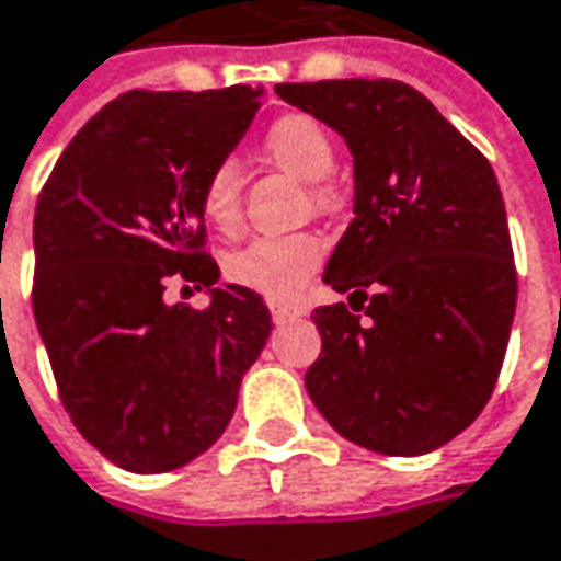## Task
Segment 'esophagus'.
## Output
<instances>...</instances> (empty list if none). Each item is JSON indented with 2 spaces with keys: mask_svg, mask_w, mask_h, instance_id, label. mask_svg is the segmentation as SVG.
<instances>
[{
  "mask_svg": "<svg viewBox=\"0 0 561 561\" xmlns=\"http://www.w3.org/2000/svg\"><path fill=\"white\" fill-rule=\"evenodd\" d=\"M270 313H273V320H276V323H282V320H291V317H301L305 310H301V307L285 305V301H270Z\"/></svg>",
  "mask_w": 561,
  "mask_h": 561,
  "instance_id": "1",
  "label": "esophagus"
}]
</instances>
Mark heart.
Listing matches in <instances>:
<instances>
[{"mask_svg": "<svg viewBox=\"0 0 561 561\" xmlns=\"http://www.w3.org/2000/svg\"><path fill=\"white\" fill-rule=\"evenodd\" d=\"M260 147L270 162L307 182L317 207H332L335 191L327 175L335 165V144L313 115L307 112L279 115L266 128ZM201 209L209 226L222 232H232L241 222V169L234 159H219L209 169L201 187ZM323 254L327 248L317 234H260L229 256L226 273L244 288L285 301L295 298L305 288V282L320 270Z\"/></svg>", "mask_w": 561, "mask_h": 561, "instance_id": "obj_1", "label": "heart"}]
</instances>
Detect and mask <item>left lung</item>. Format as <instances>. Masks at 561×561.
Instances as JSON below:
<instances>
[{
	"mask_svg": "<svg viewBox=\"0 0 561 561\" xmlns=\"http://www.w3.org/2000/svg\"><path fill=\"white\" fill-rule=\"evenodd\" d=\"M276 93L335 128L354 157V219L323 273L348 305L313 310L323 352L305 374L307 392L364 449H439L490 402L515 317L518 273L496 172L402 81Z\"/></svg>",
	"mask_w": 561,
	"mask_h": 561,
	"instance_id": "obj_1",
	"label": "left lung"
}]
</instances>
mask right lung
I'll list each match as a JSON object with an SVG mask.
<instances>
[{
  "mask_svg": "<svg viewBox=\"0 0 561 561\" xmlns=\"http://www.w3.org/2000/svg\"><path fill=\"white\" fill-rule=\"evenodd\" d=\"M248 84L131 90L65 147L34 216V317L71 424L112 465L175 471L229 426L270 339V310L222 285L201 187L260 110ZM169 280L209 287L207 311L165 306Z\"/></svg>",
  "mask_w": 561,
  "mask_h": 561,
  "instance_id": "right-lung-1",
  "label": "right lung"
}]
</instances>
